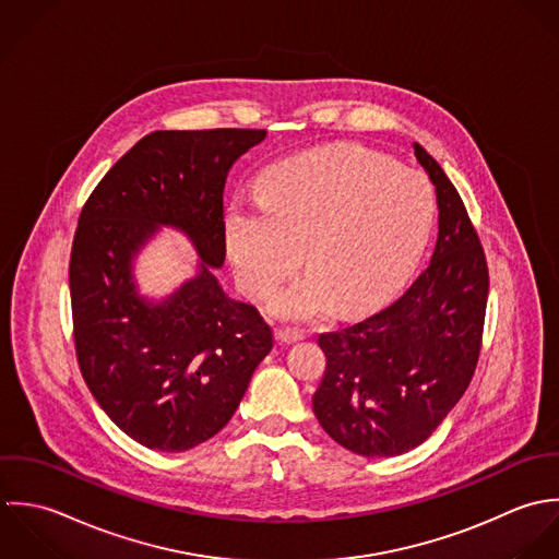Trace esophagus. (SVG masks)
Listing matches in <instances>:
<instances>
[{
    "label": "esophagus",
    "mask_w": 559,
    "mask_h": 559,
    "mask_svg": "<svg viewBox=\"0 0 559 559\" xmlns=\"http://www.w3.org/2000/svg\"><path fill=\"white\" fill-rule=\"evenodd\" d=\"M305 338V335L300 331H292V329H276V341L278 343H296Z\"/></svg>",
    "instance_id": "34e87169"
}]
</instances>
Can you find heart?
Returning a JSON list of instances; mask_svg holds the SVG:
<instances>
[{
    "label": "heart",
    "instance_id": "heart-1",
    "mask_svg": "<svg viewBox=\"0 0 559 559\" xmlns=\"http://www.w3.org/2000/svg\"><path fill=\"white\" fill-rule=\"evenodd\" d=\"M435 216L430 183L386 155L318 148L287 157L261 177L259 201L235 199L224 243L248 296L267 298L285 320H311L338 307L360 313L397 289L415 267Z\"/></svg>",
    "mask_w": 559,
    "mask_h": 559
}]
</instances>
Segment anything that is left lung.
I'll use <instances>...</instances> for the list:
<instances>
[{
	"label": "left lung",
	"instance_id": "left-lung-1",
	"mask_svg": "<svg viewBox=\"0 0 559 559\" xmlns=\"http://www.w3.org/2000/svg\"><path fill=\"white\" fill-rule=\"evenodd\" d=\"M437 188L430 265L393 305L320 335L326 371L313 413L338 445L367 457L421 445L464 395L479 356L488 265L464 203L437 159L413 144Z\"/></svg>",
	"mask_w": 559,
	"mask_h": 559
}]
</instances>
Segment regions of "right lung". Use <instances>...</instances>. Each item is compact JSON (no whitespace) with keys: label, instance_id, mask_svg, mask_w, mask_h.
I'll return each mask as SVG.
<instances>
[{"label":"right lung","instance_id":"obj_1","mask_svg":"<svg viewBox=\"0 0 559 559\" xmlns=\"http://www.w3.org/2000/svg\"><path fill=\"white\" fill-rule=\"evenodd\" d=\"M265 129L153 131L131 146L86 201L69 285L82 376L133 441L186 451L237 411L272 329L224 294V183ZM162 225L189 235L198 276L155 304L136 294L132 261Z\"/></svg>","mask_w":559,"mask_h":559}]
</instances>
